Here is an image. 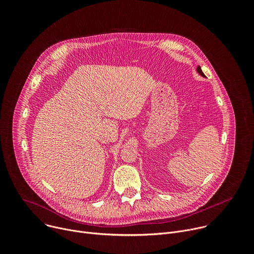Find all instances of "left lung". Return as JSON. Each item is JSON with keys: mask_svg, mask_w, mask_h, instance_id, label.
<instances>
[{"mask_svg": "<svg viewBox=\"0 0 254 254\" xmlns=\"http://www.w3.org/2000/svg\"><path fill=\"white\" fill-rule=\"evenodd\" d=\"M196 70H197V72H198V73H199V74H200V75H201V76H202V77H205V75H204V74H203V72H202V70H201V68H200V66H198V67H197V69H196Z\"/></svg>", "mask_w": 254, "mask_h": 254, "instance_id": "obj_1", "label": "left lung"}]
</instances>
